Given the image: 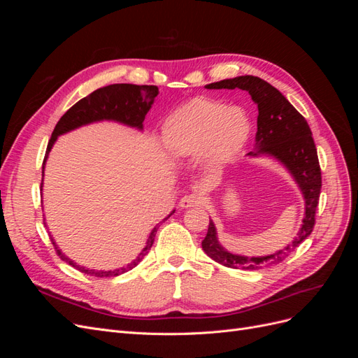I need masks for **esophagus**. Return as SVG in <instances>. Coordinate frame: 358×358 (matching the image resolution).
<instances>
[{
	"label": "esophagus",
	"instance_id": "esophagus-1",
	"mask_svg": "<svg viewBox=\"0 0 358 358\" xmlns=\"http://www.w3.org/2000/svg\"><path fill=\"white\" fill-rule=\"evenodd\" d=\"M200 201H201V197L199 194H185V196L179 200V206L182 209H188V208H192V206L200 204Z\"/></svg>",
	"mask_w": 358,
	"mask_h": 358
}]
</instances>
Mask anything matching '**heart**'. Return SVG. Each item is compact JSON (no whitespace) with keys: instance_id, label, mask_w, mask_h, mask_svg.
<instances>
[{"instance_id":"b5f03b06","label":"heart","mask_w":358,"mask_h":358,"mask_svg":"<svg viewBox=\"0 0 358 358\" xmlns=\"http://www.w3.org/2000/svg\"><path fill=\"white\" fill-rule=\"evenodd\" d=\"M249 131L251 122L241 107L196 99L166 119L162 140L173 157L192 158L203 154L206 164L216 169L239 152Z\"/></svg>"}]
</instances>
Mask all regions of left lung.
<instances>
[{
    "instance_id": "1",
    "label": "left lung",
    "mask_w": 358,
    "mask_h": 358,
    "mask_svg": "<svg viewBox=\"0 0 358 358\" xmlns=\"http://www.w3.org/2000/svg\"><path fill=\"white\" fill-rule=\"evenodd\" d=\"M208 90H242L252 96L258 107L255 152L251 155H268L288 169L297 182L306 203L305 218L296 239L285 249L266 257H243L227 251L218 242L213 222H209L208 234L201 242L203 251L216 263L231 268L258 270L278 264L306 239L315 225V213L321 192V169L312 131L303 117L285 96L268 82L257 76H239L206 85Z\"/></svg>"
}]
</instances>
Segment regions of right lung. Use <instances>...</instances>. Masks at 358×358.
<instances>
[{
    "label": "right lung",
    "instance_id": "right-lung-1",
    "mask_svg": "<svg viewBox=\"0 0 358 358\" xmlns=\"http://www.w3.org/2000/svg\"><path fill=\"white\" fill-rule=\"evenodd\" d=\"M157 95H158V88L155 85L115 83V85H109V86H103V88L94 91L88 96H85V99L76 103L73 107H70V109L62 115L55 129H53L52 137L49 138L46 155H45V159H43V164L46 162V158L50 152L53 143L57 142L58 136L67 133V131H71V129L79 128L82 125L96 122V121H116V122L125 124L128 127H136L138 129H142L145 116L149 112L150 106H152ZM41 173H45V171H41ZM41 185H43V178H41ZM157 231H158V227H155L152 233H150L146 246L143 248V251L140 252V255L134 259V262L129 263L127 267L109 270V272H104V270H90V268H85L79 264L73 263L70 258H67L59 251L55 242L53 241L52 242H53V245H55L57 254L59 255V258L64 259V262H67L74 268H78V270H80V272H83L86 275H91V276L110 278V276H117V275L128 272V270H131L133 267H136L140 262H142L143 257L149 252V249L154 245Z\"/></svg>",
    "mask_w": 358,
    "mask_h": 358
}]
</instances>
